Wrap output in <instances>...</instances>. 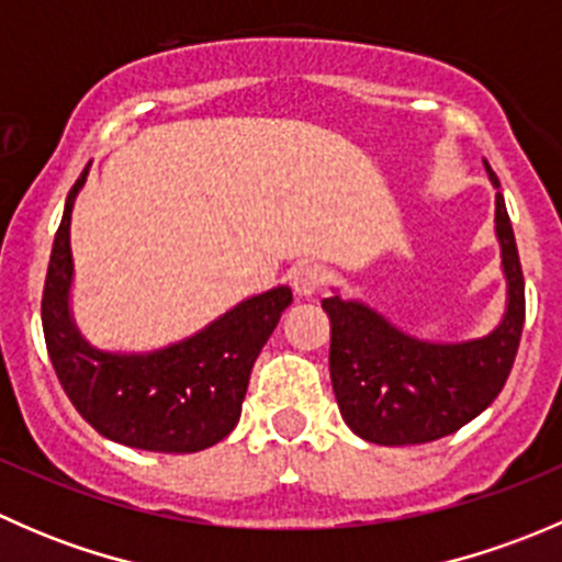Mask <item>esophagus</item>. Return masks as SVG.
<instances>
[{
	"label": "esophagus",
	"instance_id": "obj_1",
	"mask_svg": "<svg viewBox=\"0 0 562 562\" xmlns=\"http://www.w3.org/2000/svg\"><path fill=\"white\" fill-rule=\"evenodd\" d=\"M328 280V271L326 266L315 263V260H307V263H299L296 269L291 271V285L293 291L299 293V296H315L317 291H321L323 285H326Z\"/></svg>",
	"mask_w": 562,
	"mask_h": 562
}]
</instances>
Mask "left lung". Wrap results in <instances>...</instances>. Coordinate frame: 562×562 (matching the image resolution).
<instances>
[{
    "mask_svg": "<svg viewBox=\"0 0 562 562\" xmlns=\"http://www.w3.org/2000/svg\"><path fill=\"white\" fill-rule=\"evenodd\" d=\"M490 171V179L497 176ZM497 239L508 280V313L484 339L429 345L396 331L364 304L323 299L331 317L328 370L345 424L378 446L446 438L495 402L512 375L525 326V277L506 201L497 192Z\"/></svg>",
    "mask_w": 562,
    "mask_h": 562,
    "instance_id": "left-lung-1",
    "label": "left lung"
}]
</instances>
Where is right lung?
I'll list each match as a JSON object with an SVG mask.
<instances>
[{"mask_svg":"<svg viewBox=\"0 0 562 562\" xmlns=\"http://www.w3.org/2000/svg\"><path fill=\"white\" fill-rule=\"evenodd\" d=\"M89 168L67 192L43 288V334L50 364L76 411L105 438L130 449L192 454L220 443L241 416L249 372L291 288L247 299L195 337L146 356L89 348L67 313L72 277L70 212Z\"/></svg>","mask_w":562,"mask_h":562,"instance_id":"right-lung-1","label":"right lung"}]
</instances>
